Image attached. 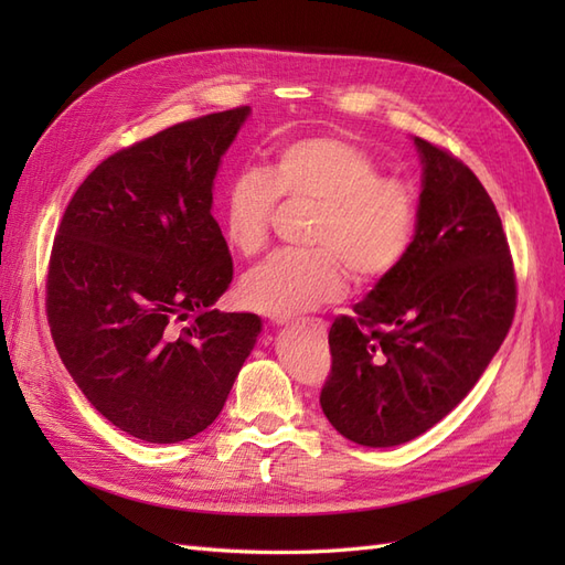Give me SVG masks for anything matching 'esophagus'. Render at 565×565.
<instances>
[{"label":"esophagus","instance_id":"esophagus-1","mask_svg":"<svg viewBox=\"0 0 565 565\" xmlns=\"http://www.w3.org/2000/svg\"><path fill=\"white\" fill-rule=\"evenodd\" d=\"M311 324H313L316 330H322V320H318V318H316V320H311Z\"/></svg>","mask_w":565,"mask_h":565}]
</instances>
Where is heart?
Returning <instances> with one entry per match:
<instances>
[{
    "label": "heart",
    "mask_w": 565,
    "mask_h": 565,
    "mask_svg": "<svg viewBox=\"0 0 565 565\" xmlns=\"http://www.w3.org/2000/svg\"><path fill=\"white\" fill-rule=\"evenodd\" d=\"M320 210L311 247L276 252L243 280L249 309L289 318L337 301L347 278L374 287L388 280L417 241L422 204L413 183L384 177L380 160L358 141L334 134L306 136L278 150L266 169L243 167L221 195V221L241 254L268 245L278 200Z\"/></svg>",
    "instance_id": "1"
}]
</instances>
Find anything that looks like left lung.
<instances>
[{
    "instance_id": "8db88e82",
    "label": "left lung",
    "mask_w": 565,
    "mask_h": 565,
    "mask_svg": "<svg viewBox=\"0 0 565 565\" xmlns=\"http://www.w3.org/2000/svg\"><path fill=\"white\" fill-rule=\"evenodd\" d=\"M422 216L405 264L330 328L324 417L358 446L391 448L455 409L514 322L516 270L494 204L450 150L415 139Z\"/></svg>"
}]
</instances>
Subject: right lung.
I'll use <instances>...</instances> for the list:
<instances>
[{
  "label": "right lung",
  "instance_id": "right-lung-1",
  "mask_svg": "<svg viewBox=\"0 0 565 565\" xmlns=\"http://www.w3.org/2000/svg\"><path fill=\"white\" fill-rule=\"evenodd\" d=\"M247 106L117 150L77 188L49 256L46 320L65 370L117 429L179 443L218 417L262 320L212 303L233 280L212 216Z\"/></svg>",
  "mask_w": 565,
  "mask_h": 565
}]
</instances>
